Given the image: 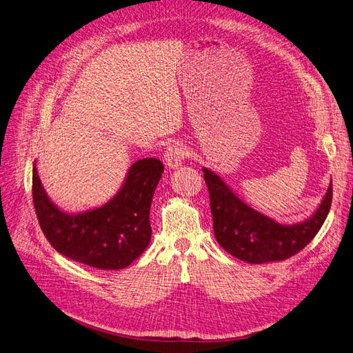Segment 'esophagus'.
<instances>
[{
  "instance_id": "esophagus-1",
  "label": "esophagus",
  "mask_w": 353,
  "mask_h": 353,
  "mask_svg": "<svg viewBox=\"0 0 353 353\" xmlns=\"http://www.w3.org/2000/svg\"><path fill=\"white\" fill-rule=\"evenodd\" d=\"M187 148L184 145L181 143H175L172 146H169L165 153H163V158H165V162L168 166L171 168H176L179 166L182 162H184V159L187 158Z\"/></svg>"
}]
</instances>
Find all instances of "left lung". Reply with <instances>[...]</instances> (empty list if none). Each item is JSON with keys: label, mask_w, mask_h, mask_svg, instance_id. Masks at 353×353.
I'll return each instance as SVG.
<instances>
[{"label": "left lung", "mask_w": 353, "mask_h": 353, "mask_svg": "<svg viewBox=\"0 0 353 353\" xmlns=\"http://www.w3.org/2000/svg\"><path fill=\"white\" fill-rule=\"evenodd\" d=\"M203 172L217 242L230 255L248 263L278 262L294 256L313 241L330 211L332 184L312 219L294 225L278 224L239 200L214 172L208 169Z\"/></svg>", "instance_id": "obj_1"}]
</instances>
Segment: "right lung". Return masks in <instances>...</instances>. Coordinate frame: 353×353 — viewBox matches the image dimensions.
<instances>
[{"label": "right lung", "mask_w": 353, "mask_h": 353, "mask_svg": "<svg viewBox=\"0 0 353 353\" xmlns=\"http://www.w3.org/2000/svg\"><path fill=\"white\" fill-rule=\"evenodd\" d=\"M163 172L157 158L134 162L120 192L105 205L66 214L46 195L33 168V204L48 242L61 255L97 270H123L142 255L152 236L149 211Z\"/></svg>", "instance_id": "right-lung-1"}]
</instances>
